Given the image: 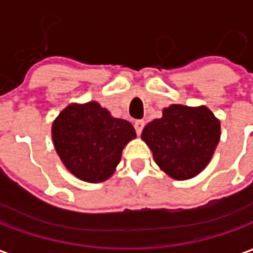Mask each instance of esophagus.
<instances>
[{"label":"esophagus","instance_id":"esophagus-1","mask_svg":"<svg viewBox=\"0 0 253 253\" xmlns=\"http://www.w3.org/2000/svg\"><path fill=\"white\" fill-rule=\"evenodd\" d=\"M143 126H145V122L143 121H135L134 123V128H135V131H137L138 135H141V132L143 130Z\"/></svg>","mask_w":253,"mask_h":253}]
</instances>
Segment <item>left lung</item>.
<instances>
[{
  "label": "left lung",
  "mask_w": 253,
  "mask_h": 253,
  "mask_svg": "<svg viewBox=\"0 0 253 253\" xmlns=\"http://www.w3.org/2000/svg\"><path fill=\"white\" fill-rule=\"evenodd\" d=\"M219 122L206 107L173 104L148 123L142 139L167 175L187 180L205 169L219 142Z\"/></svg>",
  "instance_id": "8db88e82"
}]
</instances>
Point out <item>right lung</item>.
<instances>
[{
	"label": "right lung",
	"instance_id": "right-lung-1",
	"mask_svg": "<svg viewBox=\"0 0 253 253\" xmlns=\"http://www.w3.org/2000/svg\"><path fill=\"white\" fill-rule=\"evenodd\" d=\"M130 122L112 118L96 101L70 104L52 123L58 156L73 175L89 183L110 177L122 159V150L135 138Z\"/></svg>",
	"mask_w": 253,
	"mask_h": 253
}]
</instances>
